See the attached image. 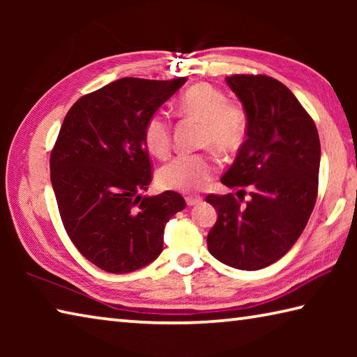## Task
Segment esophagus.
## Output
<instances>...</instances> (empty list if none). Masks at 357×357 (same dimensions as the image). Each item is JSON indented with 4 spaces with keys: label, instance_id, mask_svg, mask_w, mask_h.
<instances>
[{
    "label": "esophagus",
    "instance_id": "obj_1",
    "mask_svg": "<svg viewBox=\"0 0 357 357\" xmlns=\"http://www.w3.org/2000/svg\"><path fill=\"white\" fill-rule=\"evenodd\" d=\"M202 200H203V198H202V197H198V195L185 197V203H187V206H195V204L202 203Z\"/></svg>",
    "mask_w": 357,
    "mask_h": 357
}]
</instances>
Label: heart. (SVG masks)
<instances>
[{"label": "heart", "mask_w": 357, "mask_h": 357, "mask_svg": "<svg viewBox=\"0 0 357 357\" xmlns=\"http://www.w3.org/2000/svg\"><path fill=\"white\" fill-rule=\"evenodd\" d=\"M176 113L183 118L202 123V146L214 148L223 154L238 151L247 137L249 118L238 102L213 84L198 83L181 94ZM143 140L153 155L164 159L172 149V130L162 114L151 116L143 130ZM217 172V159L213 153L183 154L174 157L157 173V183L165 190L195 192L203 189Z\"/></svg>", "instance_id": "b5f03b06"}]
</instances>
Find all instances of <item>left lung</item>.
<instances>
[{
    "instance_id": "left-lung-1",
    "label": "left lung",
    "mask_w": 357,
    "mask_h": 357,
    "mask_svg": "<svg viewBox=\"0 0 357 357\" xmlns=\"http://www.w3.org/2000/svg\"><path fill=\"white\" fill-rule=\"evenodd\" d=\"M249 118L247 138L222 184L236 197L211 195L217 222L211 255L236 269L275 263L304 231L318 195L319 137L310 114L285 84L268 75L225 78ZM252 189L243 204L245 187Z\"/></svg>"
}]
</instances>
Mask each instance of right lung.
<instances>
[{
    "label": "right lung",
    "instance_id": "right-lung-1",
    "mask_svg": "<svg viewBox=\"0 0 357 357\" xmlns=\"http://www.w3.org/2000/svg\"><path fill=\"white\" fill-rule=\"evenodd\" d=\"M185 83L126 77L78 99L50 154L59 215L78 252L112 274L149 264L164 228L185 208L178 192L142 197L153 181L146 121Z\"/></svg>",
    "mask_w": 357,
    "mask_h": 357
}]
</instances>
